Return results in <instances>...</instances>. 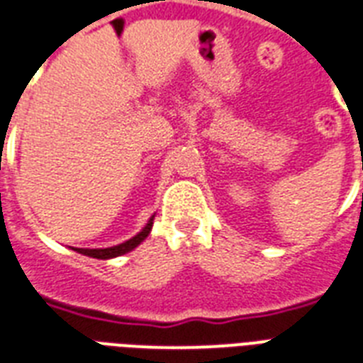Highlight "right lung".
Instances as JSON below:
<instances>
[{"mask_svg":"<svg viewBox=\"0 0 363 363\" xmlns=\"http://www.w3.org/2000/svg\"><path fill=\"white\" fill-rule=\"evenodd\" d=\"M153 218L155 216H151V220L147 221V225L143 227L142 231L138 233L136 237H132L130 240H126V242L123 244H117V246H111V248H74L75 252H79V254L83 255H89V257H96V259H111V257H117V255H123L126 254V252H130V250H134L140 242H143L145 238H147V235L151 233V227H153Z\"/></svg>","mask_w":363,"mask_h":363,"instance_id":"obj_1","label":"right lung"}]
</instances>
